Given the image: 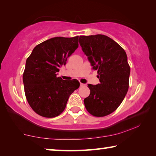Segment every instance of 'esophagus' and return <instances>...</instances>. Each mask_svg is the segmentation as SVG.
<instances>
[{
	"instance_id": "1",
	"label": "esophagus",
	"mask_w": 156,
	"mask_h": 156,
	"mask_svg": "<svg viewBox=\"0 0 156 156\" xmlns=\"http://www.w3.org/2000/svg\"><path fill=\"white\" fill-rule=\"evenodd\" d=\"M84 85H85V84H83V83H80V86H81V87L84 86Z\"/></svg>"
}]
</instances>
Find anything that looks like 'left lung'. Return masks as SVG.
I'll list each match as a JSON object with an SVG mask.
<instances>
[{
  "label": "left lung",
  "mask_w": 156,
  "mask_h": 156,
  "mask_svg": "<svg viewBox=\"0 0 156 156\" xmlns=\"http://www.w3.org/2000/svg\"><path fill=\"white\" fill-rule=\"evenodd\" d=\"M79 43L93 69L98 71L100 84H89V96L84 103L94 116L113 113L122 103L129 89L130 67L126 52L107 36H80Z\"/></svg>",
  "instance_id": "obj_1"
}]
</instances>
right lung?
<instances>
[{
	"mask_svg": "<svg viewBox=\"0 0 156 156\" xmlns=\"http://www.w3.org/2000/svg\"><path fill=\"white\" fill-rule=\"evenodd\" d=\"M78 47V36L55 37L36 45L26 60L23 75L29 105L37 114L54 118L65 110L69 97L80 87L76 79L57 77L59 67Z\"/></svg>",
	"mask_w": 156,
	"mask_h": 156,
	"instance_id": "obj_1",
	"label": "right lung"
}]
</instances>
